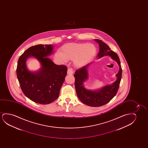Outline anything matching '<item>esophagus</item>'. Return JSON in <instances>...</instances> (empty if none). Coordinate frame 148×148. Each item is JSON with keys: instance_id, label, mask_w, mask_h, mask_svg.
I'll return each instance as SVG.
<instances>
[{"instance_id": "esophagus-1", "label": "esophagus", "mask_w": 148, "mask_h": 148, "mask_svg": "<svg viewBox=\"0 0 148 148\" xmlns=\"http://www.w3.org/2000/svg\"><path fill=\"white\" fill-rule=\"evenodd\" d=\"M67 74H69V75H72L73 74V69H72V68H68V71H67Z\"/></svg>"}]
</instances>
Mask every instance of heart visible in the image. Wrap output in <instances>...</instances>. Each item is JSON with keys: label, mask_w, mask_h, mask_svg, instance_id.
Masks as SVG:
<instances>
[{"label": "heart", "mask_w": 148, "mask_h": 148, "mask_svg": "<svg viewBox=\"0 0 148 148\" xmlns=\"http://www.w3.org/2000/svg\"><path fill=\"white\" fill-rule=\"evenodd\" d=\"M96 53L97 49L93 44L68 43L61 47L60 53H57L56 57L64 62L67 60H74L75 66L82 67L89 63Z\"/></svg>", "instance_id": "1"}]
</instances>
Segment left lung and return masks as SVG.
<instances>
[{"instance_id":"left-lung-1","label":"left lung","mask_w":148,"mask_h":148,"mask_svg":"<svg viewBox=\"0 0 148 148\" xmlns=\"http://www.w3.org/2000/svg\"><path fill=\"white\" fill-rule=\"evenodd\" d=\"M99 46V52L97 57L101 58L104 56H110L112 59L116 61L119 66L120 69L116 76L117 77L112 85H106L99 91H91L85 89L83 86V82L87 79V67L89 64L80 68L75 71V86L77 96L83 103L91 107H100L109 103L117 92L119 87L122 76V70L119 58L117 54L111 50L105 43L99 39H95Z\"/></svg>"}]
</instances>
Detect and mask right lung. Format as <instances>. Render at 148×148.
Returning a JSON list of instances; mask_svg holds the SVG:
<instances>
[{"label": "right lung", "mask_w": 148, "mask_h": 148, "mask_svg": "<svg viewBox=\"0 0 148 148\" xmlns=\"http://www.w3.org/2000/svg\"><path fill=\"white\" fill-rule=\"evenodd\" d=\"M51 45H38L29 47L21 56L16 67V76L23 92L27 97L40 104H49L59 97L67 73L65 65H58L47 58L53 52ZM35 57L42 65L37 73L29 71L25 61Z\"/></svg>", "instance_id": "add662e5"}]
</instances>
